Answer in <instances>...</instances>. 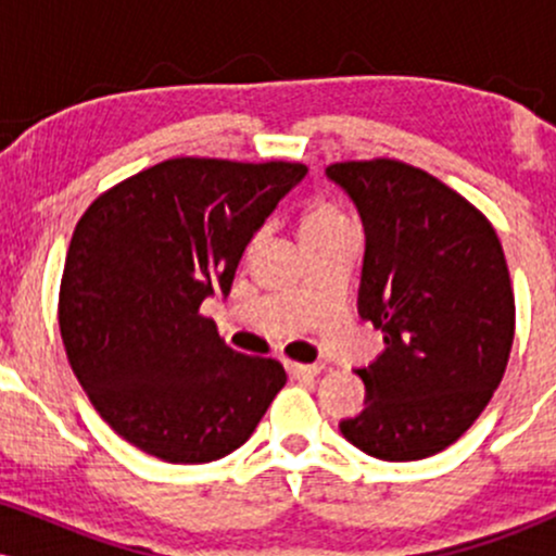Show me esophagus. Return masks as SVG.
<instances>
[{
    "label": "esophagus",
    "mask_w": 556,
    "mask_h": 556,
    "mask_svg": "<svg viewBox=\"0 0 556 556\" xmlns=\"http://www.w3.org/2000/svg\"><path fill=\"white\" fill-rule=\"evenodd\" d=\"M324 371V363H287V374L295 379H305V376H318Z\"/></svg>",
    "instance_id": "esophagus-1"
}]
</instances>
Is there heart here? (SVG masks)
<instances>
[{"label":"heart","mask_w":556,"mask_h":556,"mask_svg":"<svg viewBox=\"0 0 556 556\" xmlns=\"http://www.w3.org/2000/svg\"><path fill=\"white\" fill-rule=\"evenodd\" d=\"M344 222L348 219L334 206H329V203H314V206L305 208L303 219H300V240L308 238V235L327 232V229L340 227Z\"/></svg>","instance_id":"b5f03b06"}]
</instances>
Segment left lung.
Returning <instances> with one entry per match:
<instances>
[{"label":"left lung","mask_w":556,"mask_h":556,"mask_svg":"<svg viewBox=\"0 0 556 556\" xmlns=\"http://www.w3.org/2000/svg\"><path fill=\"white\" fill-rule=\"evenodd\" d=\"M327 177L361 214L358 314L387 344L355 371L366 407L340 431L379 460H424L473 426L507 368L515 295L502 242L473 203L405 162H340Z\"/></svg>","instance_id":"8db88e82"}]
</instances>
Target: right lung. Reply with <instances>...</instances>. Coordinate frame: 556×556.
<instances>
[{
    "instance_id": "right-lung-1",
    "label": "right lung",
    "mask_w": 556,
    "mask_h": 556,
    "mask_svg": "<svg viewBox=\"0 0 556 556\" xmlns=\"http://www.w3.org/2000/svg\"><path fill=\"white\" fill-rule=\"evenodd\" d=\"M305 172L167 159L80 216L60 287L62 342L99 416L146 455L219 460L285 387L282 363L227 348L201 303L229 295L248 242Z\"/></svg>"
}]
</instances>
